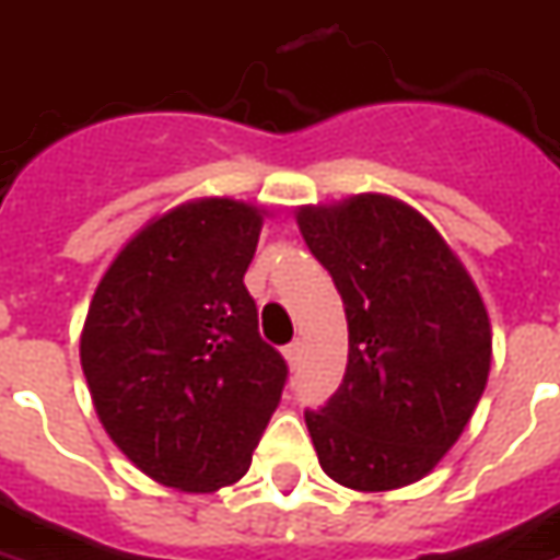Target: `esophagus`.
<instances>
[{
  "label": "esophagus",
  "mask_w": 560,
  "mask_h": 560,
  "mask_svg": "<svg viewBox=\"0 0 560 560\" xmlns=\"http://www.w3.org/2000/svg\"><path fill=\"white\" fill-rule=\"evenodd\" d=\"M300 352H303V346H300V340L291 346H284V359H288V364L291 368H296V361H300Z\"/></svg>",
  "instance_id": "esophagus-1"
}]
</instances>
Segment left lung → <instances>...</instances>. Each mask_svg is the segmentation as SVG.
<instances>
[{"instance_id": "8db88e82", "label": "left lung", "mask_w": 560, "mask_h": 560, "mask_svg": "<svg viewBox=\"0 0 560 560\" xmlns=\"http://www.w3.org/2000/svg\"><path fill=\"white\" fill-rule=\"evenodd\" d=\"M296 226L349 325L343 383L306 410L318 463L343 488H408L454 447L488 386L485 300L441 232L392 196L306 205Z\"/></svg>"}]
</instances>
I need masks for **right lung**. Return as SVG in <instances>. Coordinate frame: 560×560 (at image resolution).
Returning <instances> with one entry per match:
<instances>
[{"label": "right lung", "mask_w": 560, "mask_h": 560, "mask_svg": "<svg viewBox=\"0 0 560 560\" xmlns=\"http://www.w3.org/2000/svg\"><path fill=\"white\" fill-rule=\"evenodd\" d=\"M264 214L196 199L150 220L91 296L79 359L106 435L165 488L235 485L281 401L288 364L245 288Z\"/></svg>", "instance_id": "1"}]
</instances>
